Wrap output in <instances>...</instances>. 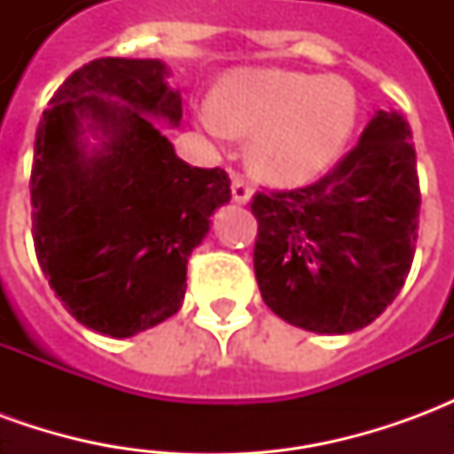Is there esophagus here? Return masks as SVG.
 Segmentation results:
<instances>
[{"mask_svg":"<svg viewBox=\"0 0 454 454\" xmlns=\"http://www.w3.org/2000/svg\"><path fill=\"white\" fill-rule=\"evenodd\" d=\"M231 192H233V199L238 204H247L253 199V184L238 172H231Z\"/></svg>","mask_w":454,"mask_h":454,"instance_id":"esophagus-1","label":"esophagus"}]
</instances>
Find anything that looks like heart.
<instances>
[{"label":"heart","instance_id":"heart-1","mask_svg":"<svg viewBox=\"0 0 454 454\" xmlns=\"http://www.w3.org/2000/svg\"><path fill=\"white\" fill-rule=\"evenodd\" d=\"M197 121L221 143L253 133L257 175L289 187L318 177L340 155L357 123V94L340 77L243 67L197 104Z\"/></svg>","mask_w":454,"mask_h":454}]
</instances>
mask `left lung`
I'll use <instances>...</instances> for the list:
<instances>
[{
    "instance_id": "obj_1",
    "label": "left lung",
    "mask_w": 454,
    "mask_h": 454,
    "mask_svg": "<svg viewBox=\"0 0 454 454\" xmlns=\"http://www.w3.org/2000/svg\"><path fill=\"white\" fill-rule=\"evenodd\" d=\"M250 208L265 304L304 331H360L396 299L416 253L420 189L409 123L377 112L325 177L257 192Z\"/></svg>"
}]
</instances>
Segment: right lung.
<instances>
[{
  "mask_svg": "<svg viewBox=\"0 0 454 454\" xmlns=\"http://www.w3.org/2000/svg\"><path fill=\"white\" fill-rule=\"evenodd\" d=\"M168 74L160 60H92L60 84L35 130L38 265L67 314L112 338L177 314L189 255L231 199L223 169L192 168L160 133L155 119H182ZM84 129L100 140L92 153Z\"/></svg>",
  "mask_w": 454,
  "mask_h": 454,
  "instance_id": "add662e5",
  "label": "right lung"
}]
</instances>
